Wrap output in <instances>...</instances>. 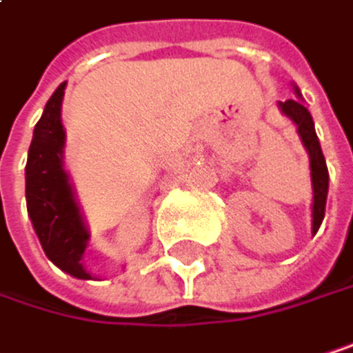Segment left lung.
I'll use <instances>...</instances> for the list:
<instances>
[{
    "instance_id": "left-lung-1",
    "label": "left lung",
    "mask_w": 353,
    "mask_h": 353,
    "mask_svg": "<svg viewBox=\"0 0 353 353\" xmlns=\"http://www.w3.org/2000/svg\"><path fill=\"white\" fill-rule=\"evenodd\" d=\"M293 92L297 98L279 102V108L285 117H289L297 125V134L301 138L303 148L310 157V178H312V234L318 232L320 223L324 219V207H326V194H329V169L314 130V121L310 110L301 102V92L297 85H293Z\"/></svg>"
}]
</instances>
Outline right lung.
Here are the masks:
<instances>
[{"label":"right lung","instance_id":"1","mask_svg":"<svg viewBox=\"0 0 353 353\" xmlns=\"http://www.w3.org/2000/svg\"><path fill=\"white\" fill-rule=\"evenodd\" d=\"M64 88L66 81L56 88L35 125L24 167L27 211L48 259L72 279L94 281L81 261L90 245V230L64 169L66 134L60 119Z\"/></svg>","mask_w":353,"mask_h":353}]
</instances>
